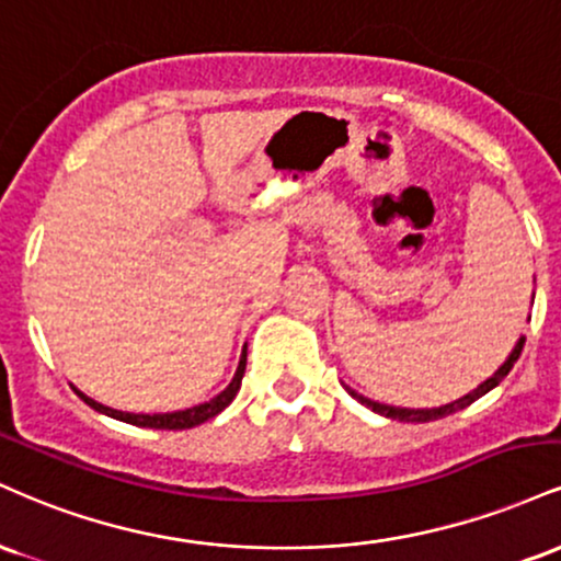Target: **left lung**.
<instances>
[{
	"label": "left lung",
	"instance_id": "left-lung-1",
	"mask_svg": "<svg viewBox=\"0 0 561 561\" xmlns=\"http://www.w3.org/2000/svg\"><path fill=\"white\" fill-rule=\"evenodd\" d=\"M523 346H525V339H519L517 346H515V352L510 354V359H506L504 365L499 367V370L493 373L489 380H485V383H480V386L476 388V391H470V393H467V397H462V399L451 401V404L436 407V410H404V407H388V404H378V401L365 399V397H362V393L352 391V388H348V386H346V391L352 393V397L357 399V401H362V404H365V407H370L373 412L383 414V417L399 420V423H431V420H440V417H446V414H454V412L465 410V407H470L472 401H478L480 397H483V393H489L491 388H496L499 383H502L506 375H510L512 367H515V362L519 359V354H523Z\"/></svg>",
	"mask_w": 561,
	"mask_h": 561
}]
</instances>
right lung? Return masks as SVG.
<instances>
[{"label": "right lung", "instance_id": "right-lung-1", "mask_svg": "<svg viewBox=\"0 0 561 561\" xmlns=\"http://www.w3.org/2000/svg\"><path fill=\"white\" fill-rule=\"evenodd\" d=\"M243 370H247V348H243L241 362H239V370H236L233 380H230V386L226 388V391L217 393L215 399L204 401V404H199V407H191V410H183V412H168V414L117 412V410H110V407L99 404V401H94V399H89V397H85V393H81V391H76V393L85 401V404L91 407V410L107 414V417L123 420V423H130V425H138V427H157V431H186V427H194V425L207 423V420H213L215 414H220L222 410H226L230 401H233L236 393H239Z\"/></svg>", "mask_w": 561, "mask_h": 561}]
</instances>
